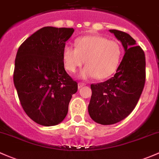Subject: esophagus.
<instances>
[{"instance_id":"obj_1","label":"esophagus","mask_w":159,"mask_h":159,"mask_svg":"<svg viewBox=\"0 0 159 159\" xmlns=\"http://www.w3.org/2000/svg\"><path fill=\"white\" fill-rule=\"evenodd\" d=\"M85 83H83V82H80L79 83H78V88H81V87H83V86H85Z\"/></svg>"}]
</instances>
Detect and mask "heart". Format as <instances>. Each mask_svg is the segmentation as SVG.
Segmentation results:
<instances>
[{"label":"heart","instance_id":"b5f03b06","mask_svg":"<svg viewBox=\"0 0 159 159\" xmlns=\"http://www.w3.org/2000/svg\"><path fill=\"white\" fill-rule=\"evenodd\" d=\"M75 46L66 45L63 50L64 67L70 73L76 72L85 61L80 76L104 80L113 75L120 64L122 48L117 42L91 35L77 39Z\"/></svg>","mask_w":159,"mask_h":159}]
</instances>
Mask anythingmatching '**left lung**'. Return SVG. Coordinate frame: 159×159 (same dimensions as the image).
I'll use <instances>...</instances> for the list:
<instances>
[{
  "label": "left lung",
  "mask_w": 159,
  "mask_h": 159,
  "mask_svg": "<svg viewBox=\"0 0 159 159\" xmlns=\"http://www.w3.org/2000/svg\"><path fill=\"white\" fill-rule=\"evenodd\" d=\"M120 40L125 54L113 77L91 84L89 114L95 122L111 125L124 120L136 107L146 82V57L129 34L109 30Z\"/></svg>",
  "instance_id": "obj_1"
}]
</instances>
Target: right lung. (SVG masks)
<instances>
[{
    "label": "right lung",
    "mask_w": 159,
    "mask_h": 159,
    "mask_svg": "<svg viewBox=\"0 0 159 159\" xmlns=\"http://www.w3.org/2000/svg\"><path fill=\"white\" fill-rule=\"evenodd\" d=\"M73 28L46 26L25 39L15 59L13 82L20 104L34 122L57 125L65 118L78 83L66 72L63 50Z\"/></svg>",
    "instance_id": "add662e5"
}]
</instances>
